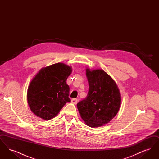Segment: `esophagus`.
Listing matches in <instances>:
<instances>
[{
  "label": "esophagus",
  "mask_w": 159,
  "mask_h": 159,
  "mask_svg": "<svg viewBox=\"0 0 159 159\" xmlns=\"http://www.w3.org/2000/svg\"><path fill=\"white\" fill-rule=\"evenodd\" d=\"M71 102L73 104H76L77 103V99L76 98L72 99L71 101Z\"/></svg>",
  "instance_id": "esophagus-1"
}]
</instances>
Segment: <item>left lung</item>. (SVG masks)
<instances>
[{"label":"left lung","mask_w":159,"mask_h":159,"mask_svg":"<svg viewBox=\"0 0 159 159\" xmlns=\"http://www.w3.org/2000/svg\"><path fill=\"white\" fill-rule=\"evenodd\" d=\"M86 75L88 93L77 107L86 125L100 127L108 123L119 112L121 94L115 81L103 70L86 68Z\"/></svg>","instance_id":"8db88e82"}]
</instances>
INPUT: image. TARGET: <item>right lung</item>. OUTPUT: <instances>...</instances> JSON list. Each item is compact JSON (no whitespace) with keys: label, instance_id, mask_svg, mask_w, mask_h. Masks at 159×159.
Masks as SVG:
<instances>
[{"label":"right lung","instance_id":"1","mask_svg":"<svg viewBox=\"0 0 159 159\" xmlns=\"http://www.w3.org/2000/svg\"><path fill=\"white\" fill-rule=\"evenodd\" d=\"M71 72V66L62 62L39 71L31 80L27 93V102L33 113L43 120H49L71 101L67 79Z\"/></svg>","mask_w":159,"mask_h":159}]
</instances>
